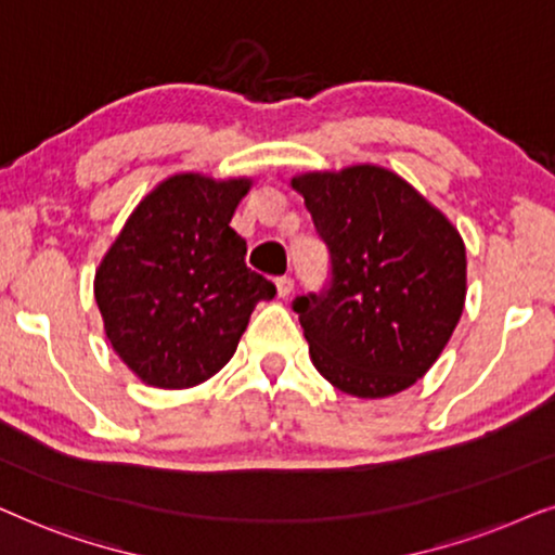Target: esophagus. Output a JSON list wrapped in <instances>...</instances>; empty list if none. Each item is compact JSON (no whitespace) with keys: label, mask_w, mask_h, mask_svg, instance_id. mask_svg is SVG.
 I'll return each mask as SVG.
<instances>
[{"label":"esophagus","mask_w":555,"mask_h":555,"mask_svg":"<svg viewBox=\"0 0 555 555\" xmlns=\"http://www.w3.org/2000/svg\"><path fill=\"white\" fill-rule=\"evenodd\" d=\"M276 292H279V297H282V299L289 297V294L294 292V279L292 276H279L276 279Z\"/></svg>","instance_id":"34e87169"}]
</instances>
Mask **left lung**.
I'll return each mask as SVG.
<instances>
[{
    "label": "left lung",
    "instance_id": "obj_1",
    "mask_svg": "<svg viewBox=\"0 0 555 555\" xmlns=\"http://www.w3.org/2000/svg\"><path fill=\"white\" fill-rule=\"evenodd\" d=\"M330 250V282L294 299L312 363L358 398L411 388L437 363L467 297L456 228L375 165L292 180Z\"/></svg>",
    "mask_w": 555,
    "mask_h": 555
}]
</instances>
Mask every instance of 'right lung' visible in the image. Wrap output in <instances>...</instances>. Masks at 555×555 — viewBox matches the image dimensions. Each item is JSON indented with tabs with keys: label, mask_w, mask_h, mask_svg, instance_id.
<instances>
[{
	"label": "right lung",
	"mask_w": 555,
	"mask_h": 555,
	"mask_svg": "<svg viewBox=\"0 0 555 555\" xmlns=\"http://www.w3.org/2000/svg\"><path fill=\"white\" fill-rule=\"evenodd\" d=\"M250 180L175 175L157 184L95 271V305L118 358L154 388H192L233 358L276 286L246 266L231 218Z\"/></svg>",
	"instance_id": "add662e5"
}]
</instances>
